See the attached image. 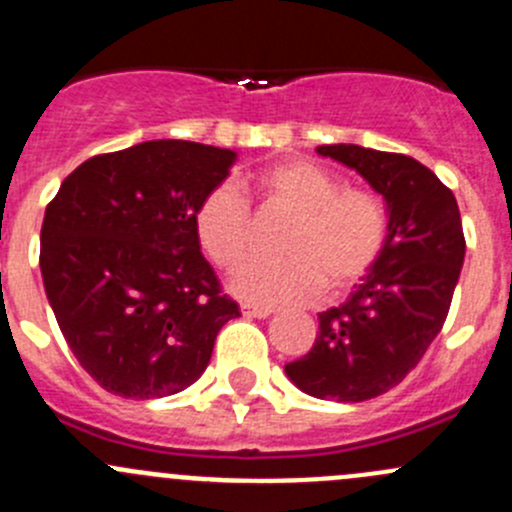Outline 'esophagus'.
<instances>
[{
	"instance_id": "34e87169",
	"label": "esophagus",
	"mask_w": 512,
	"mask_h": 512,
	"mask_svg": "<svg viewBox=\"0 0 512 512\" xmlns=\"http://www.w3.org/2000/svg\"><path fill=\"white\" fill-rule=\"evenodd\" d=\"M240 309L247 319H267L272 314L270 307H260V304H250V302L240 304Z\"/></svg>"
}]
</instances>
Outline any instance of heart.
<instances>
[{
  "instance_id": "b5f03b06",
  "label": "heart",
  "mask_w": 512,
  "mask_h": 512,
  "mask_svg": "<svg viewBox=\"0 0 512 512\" xmlns=\"http://www.w3.org/2000/svg\"><path fill=\"white\" fill-rule=\"evenodd\" d=\"M262 215H289L280 260L242 267L232 292L260 307H280L339 294L376 265L389 240V210L376 193L342 185V178L312 160H282L242 180ZM195 237L220 270H237L252 250V215L232 185H215L195 208Z\"/></svg>"
}]
</instances>
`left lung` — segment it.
Segmentation results:
<instances>
[{"label": "left lung", "instance_id": "left-lung-1", "mask_svg": "<svg viewBox=\"0 0 512 512\" xmlns=\"http://www.w3.org/2000/svg\"><path fill=\"white\" fill-rule=\"evenodd\" d=\"M319 156L356 170L389 210V240L339 307L319 312L309 354L285 374L314 399L356 401L406 379L448 317L466 240L451 190L416 158L337 143Z\"/></svg>", "mask_w": 512, "mask_h": 512}]
</instances>
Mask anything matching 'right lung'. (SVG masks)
Here are the masks:
<instances>
[{
    "label": "right lung",
    "instance_id": "1",
    "mask_svg": "<svg viewBox=\"0 0 512 512\" xmlns=\"http://www.w3.org/2000/svg\"><path fill=\"white\" fill-rule=\"evenodd\" d=\"M235 160L227 148L146 141L81 163L46 205V299L79 364L111 394H178L240 317L193 227Z\"/></svg>",
    "mask_w": 512,
    "mask_h": 512
}]
</instances>
